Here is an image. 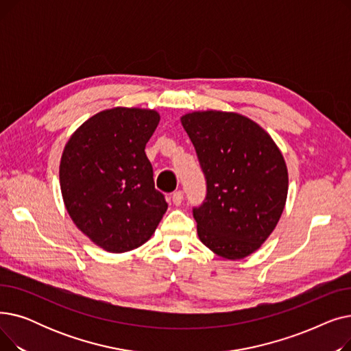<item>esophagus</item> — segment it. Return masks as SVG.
Listing matches in <instances>:
<instances>
[{
	"instance_id": "1",
	"label": "esophagus",
	"mask_w": 351,
	"mask_h": 351,
	"mask_svg": "<svg viewBox=\"0 0 351 351\" xmlns=\"http://www.w3.org/2000/svg\"><path fill=\"white\" fill-rule=\"evenodd\" d=\"M172 202H173V205H176V206H179L180 204H182V200H183V192L182 191H176V192H173L172 193Z\"/></svg>"
}]
</instances>
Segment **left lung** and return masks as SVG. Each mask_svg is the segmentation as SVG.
<instances>
[{"mask_svg":"<svg viewBox=\"0 0 351 351\" xmlns=\"http://www.w3.org/2000/svg\"><path fill=\"white\" fill-rule=\"evenodd\" d=\"M180 122L206 179V199L193 208L200 242L225 259H243L261 249L283 213L285 158L265 129L241 114L197 110Z\"/></svg>","mask_w":351,"mask_h":351,"instance_id":"1","label":"left lung"}]
</instances>
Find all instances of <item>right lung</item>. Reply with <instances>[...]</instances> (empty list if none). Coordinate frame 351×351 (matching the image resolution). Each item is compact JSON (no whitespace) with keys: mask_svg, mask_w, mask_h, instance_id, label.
<instances>
[{"mask_svg":"<svg viewBox=\"0 0 351 351\" xmlns=\"http://www.w3.org/2000/svg\"><path fill=\"white\" fill-rule=\"evenodd\" d=\"M159 119L155 109H105L85 121L64 147L60 185L66 212L106 252L142 246L168 209L145 154Z\"/></svg>","mask_w":351,"mask_h":351,"instance_id":"right-lung-1","label":"right lung"}]
</instances>
